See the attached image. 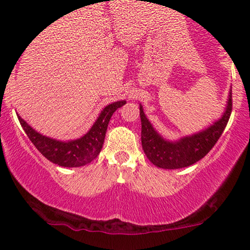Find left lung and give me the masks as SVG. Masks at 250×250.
<instances>
[{
  "mask_svg": "<svg viewBox=\"0 0 250 250\" xmlns=\"http://www.w3.org/2000/svg\"><path fill=\"white\" fill-rule=\"evenodd\" d=\"M231 109H233V100L230 93L222 119L199 134L183 137L177 142H169L162 139L155 131L140 105L143 151L147 155L149 161L159 168L179 169L194 165L205 157L211 150L215 143L219 141L229 121Z\"/></svg>",
  "mask_w": 250,
  "mask_h": 250,
  "instance_id": "left-lung-1",
  "label": "left lung"
}]
</instances>
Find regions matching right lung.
Returning <instances> with one entry per match:
<instances>
[{
  "mask_svg": "<svg viewBox=\"0 0 250 250\" xmlns=\"http://www.w3.org/2000/svg\"><path fill=\"white\" fill-rule=\"evenodd\" d=\"M123 104H125V101L108 104L101 111L99 119L84 136L69 142L56 141L50 137L43 136L34 130L24 120H22L20 116L17 117L33 145L50 162L61 167H82L90 163L100 154L103 142H104L109 120L114 111L122 107Z\"/></svg>",
  "mask_w": 250,
  "mask_h": 250,
  "instance_id": "add662e5",
  "label": "right lung"
}]
</instances>
